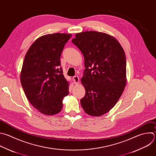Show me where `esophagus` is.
<instances>
[{
	"instance_id": "1",
	"label": "esophagus",
	"mask_w": 156,
	"mask_h": 156,
	"mask_svg": "<svg viewBox=\"0 0 156 156\" xmlns=\"http://www.w3.org/2000/svg\"><path fill=\"white\" fill-rule=\"evenodd\" d=\"M73 79L74 83L75 84H78L80 83V78H79V77L78 76H75Z\"/></svg>"
}]
</instances>
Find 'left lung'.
<instances>
[{"label": "left lung", "mask_w": 156, "mask_h": 156, "mask_svg": "<svg viewBox=\"0 0 156 156\" xmlns=\"http://www.w3.org/2000/svg\"><path fill=\"white\" fill-rule=\"evenodd\" d=\"M72 41L84 59L81 107L90 116L103 115L114 107L126 85L124 51L116 38L103 32L78 33Z\"/></svg>", "instance_id": "1"}]
</instances>
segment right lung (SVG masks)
<instances>
[{
    "instance_id": "obj_1",
    "label": "right lung",
    "mask_w": 156,
    "mask_h": 156,
    "mask_svg": "<svg viewBox=\"0 0 156 156\" xmlns=\"http://www.w3.org/2000/svg\"><path fill=\"white\" fill-rule=\"evenodd\" d=\"M72 34L43 35L30 46L25 56L20 80L27 98L42 114L55 115L63 107L69 94V83L60 67V58Z\"/></svg>"
}]
</instances>
